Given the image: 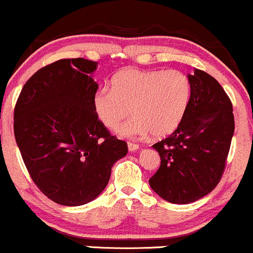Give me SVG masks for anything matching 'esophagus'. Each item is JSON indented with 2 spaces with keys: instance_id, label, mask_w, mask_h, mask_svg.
<instances>
[{
  "instance_id": "obj_1",
  "label": "esophagus",
  "mask_w": 253,
  "mask_h": 253,
  "mask_svg": "<svg viewBox=\"0 0 253 253\" xmlns=\"http://www.w3.org/2000/svg\"><path fill=\"white\" fill-rule=\"evenodd\" d=\"M127 145H128V150L131 152L137 151V150L139 149V145H138V144H135V143H132V141H128V143H127Z\"/></svg>"
}]
</instances>
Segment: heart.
<instances>
[{"mask_svg":"<svg viewBox=\"0 0 253 253\" xmlns=\"http://www.w3.org/2000/svg\"><path fill=\"white\" fill-rule=\"evenodd\" d=\"M192 85L190 78L177 69L126 68L112 79V88H101L93 96V112L107 128H119L126 137L156 138L171 134L190 104Z\"/></svg>","mask_w":253,"mask_h":253,"instance_id":"b5f03b06","label":"heart"}]
</instances>
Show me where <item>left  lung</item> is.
Masks as SVG:
<instances>
[{
    "mask_svg": "<svg viewBox=\"0 0 253 253\" xmlns=\"http://www.w3.org/2000/svg\"><path fill=\"white\" fill-rule=\"evenodd\" d=\"M192 93L180 126L152 148L161 157L149 180L161 198L188 204L220 182L234 133L233 105L217 80L201 69L188 76Z\"/></svg>",
    "mask_w": 253,
    "mask_h": 253,
    "instance_id": "left-lung-1",
    "label": "left lung"
}]
</instances>
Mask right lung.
I'll list each match as a JSON object with an SVG mask.
<instances>
[{"mask_svg":"<svg viewBox=\"0 0 253 253\" xmlns=\"http://www.w3.org/2000/svg\"><path fill=\"white\" fill-rule=\"evenodd\" d=\"M96 67L82 57L50 63L27 80L14 108V135L30 176L67 207L93 201L128 151L93 112Z\"/></svg>","mask_w":253,"mask_h":253,"instance_id":"right-lung-1","label":"right lung"}]
</instances>
